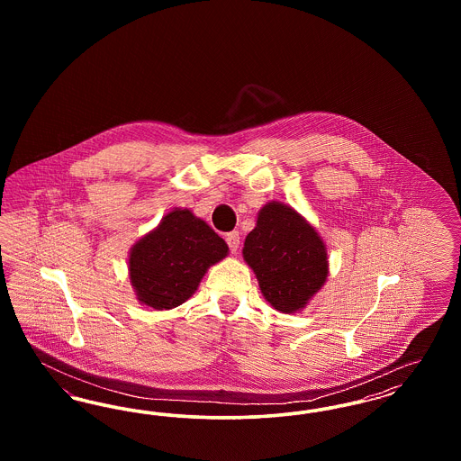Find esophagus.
I'll return each mask as SVG.
<instances>
[{"mask_svg":"<svg viewBox=\"0 0 461 461\" xmlns=\"http://www.w3.org/2000/svg\"><path fill=\"white\" fill-rule=\"evenodd\" d=\"M226 243H228V247H230L231 252H237V250H239V245H240V235H239V231H230V233L226 235Z\"/></svg>","mask_w":461,"mask_h":461,"instance_id":"1","label":"esophagus"}]
</instances>
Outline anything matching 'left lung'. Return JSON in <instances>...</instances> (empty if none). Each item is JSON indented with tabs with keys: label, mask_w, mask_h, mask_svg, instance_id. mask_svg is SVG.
<instances>
[{
	"label": "left lung",
	"mask_w": 461,
	"mask_h": 461,
	"mask_svg": "<svg viewBox=\"0 0 461 461\" xmlns=\"http://www.w3.org/2000/svg\"><path fill=\"white\" fill-rule=\"evenodd\" d=\"M264 299L282 312H295L329 275L327 250L318 233L292 207L269 202L243 243Z\"/></svg>",
	"instance_id": "left-lung-1"
}]
</instances>
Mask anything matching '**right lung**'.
Segmentation results:
<instances>
[{
  "mask_svg": "<svg viewBox=\"0 0 461 461\" xmlns=\"http://www.w3.org/2000/svg\"><path fill=\"white\" fill-rule=\"evenodd\" d=\"M226 254V241L207 222L176 209L132 247L130 278L143 304L173 309L194 295L207 267Z\"/></svg>",
  "mask_w": 461,
  "mask_h": 461,
  "instance_id": "add662e5",
  "label": "right lung"
}]
</instances>
